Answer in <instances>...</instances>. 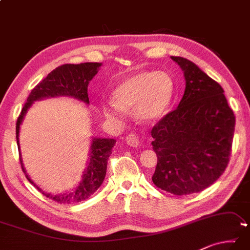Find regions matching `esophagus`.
Here are the masks:
<instances>
[{
	"instance_id": "esophagus-1",
	"label": "esophagus",
	"mask_w": 250,
	"mask_h": 250,
	"mask_svg": "<svg viewBox=\"0 0 250 250\" xmlns=\"http://www.w3.org/2000/svg\"><path fill=\"white\" fill-rule=\"evenodd\" d=\"M125 141L126 144H128V146H134V148H137V146H140V139L139 137H138V134L136 133H129L125 138Z\"/></svg>"
}]
</instances>
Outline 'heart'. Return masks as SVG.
<instances>
[{
	"mask_svg": "<svg viewBox=\"0 0 250 250\" xmlns=\"http://www.w3.org/2000/svg\"><path fill=\"white\" fill-rule=\"evenodd\" d=\"M173 93V82L165 72H139L122 81L113 90L114 101L104 105L108 117L121 118L124 109L134 108L142 121H154L167 112Z\"/></svg>",
	"mask_w": 250,
	"mask_h": 250,
	"instance_id": "1",
	"label": "heart"
}]
</instances>
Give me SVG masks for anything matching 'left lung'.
Listing matches in <instances>:
<instances>
[{"mask_svg": "<svg viewBox=\"0 0 250 250\" xmlns=\"http://www.w3.org/2000/svg\"><path fill=\"white\" fill-rule=\"evenodd\" d=\"M171 59L184 71L186 89L178 108L157 122L153 184L176 196L203 191L223 175L231 152L235 114L224 89L195 63Z\"/></svg>", "mask_w": 250, "mask_h": 250, "instance_id": "obj_1", "label": "left lung"}]
</instances>
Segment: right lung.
Segmentation results:
<instances>
[{
  "instance_id": "obj_1",
  "label": "right lung",
  "mask_w": 250,
  "mask_h": 250,
  "mask_svg": "<svg viewBox=\"0 0 250 250\" xmlns=\"http://www.w3.org/2000/svg\"><path fill=\"white\" fill-rule=\"evenodd\" d=\"M101 63L98 62H86L80 64H63L55 68L52 72L47 74V77L37 84L31 91L30 96L27 97L24 106L20 113L17 121V144L20 151L19 144V132L20 125L22 124L26 111L34 101L41 100L44 98L66 96L72 97L79 101L89 104L88 97V85L92 78L98 73ZM116 140L114 139H101V138H93L91 145L90 160L88 168L84 171L83 179L77 188L71 190L70 192L60 193V195H51L45 193L38 187V190L42 192V195L50 198L58 204H75L83 201L94 193L98 188L102 185L106 173V165L110 154L112 153V148ZM20 164L22 170L31 184L33 181L26 175L25 169L23 167L22 158L20 156ZM35 186V185H34Z\"/></svg>"
}]
</instances>
